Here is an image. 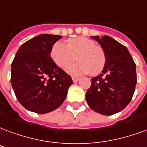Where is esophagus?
I'll return each mask as SVG.
<instances>
[{
	"instance_id": "34e87169",
	"label": "esophagus",
	"mask_w": 147,
	"mask_h": 147,
	"mask_svg": "<svg viewBox=\"0 0 147 147\" xmlns=\"http://www.w3.org/2000/svg\"><path fill=\"white\" fill-rule=\"evenodd\" d=\"M72 80H73L74 82H76L79 80V78H76V77H72Z\"/></svg>"
}]
</instances>
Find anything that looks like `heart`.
I'll use <instances>...</instances> for the list:
<instances>
[{"mask_svg": "<svg viewBox=\"0 0 147 147\" xmlns=\"http://www.w3.org/2000/svg\"><path fill=\"white\" fill-rule=\"evenodd\" d=\"M51 56L55 64L62 69L68 68L76 57L78 62L67 69L68 73L73 76L88 72L92 76L98 75L106 64L104 49L95 45L93 40L83 36L71 39L66 44L62 42L54 43Z\"/></svg>", "mask_w": 147, "mask_h": 147, "instance_id": "b5f03b06", "label": "heart"}]
</instances>
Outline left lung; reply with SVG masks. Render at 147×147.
I'll use <instances>...</instances> for the list:
<instances>
[{
	"instance_id": "1",
	"label": "left lung",
	"mask_w": 147,
	"mask_h": 147,
	"mask_svg": "<svg viewBox=\"0 0 147 147\" xmlns=\"http://www.w3.org/2000/svg\"><path fill=\"white\" fill-rule=\"evenodd\" d=\"M106 54L102 73L91 79L86 93L89 107L96 112L111 115L119 112L130 103L137 82L136 64L128 49L108 36H91Z\"/></svg>"
}]
</instances>
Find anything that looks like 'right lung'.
Listing matches in <instances>:
<instances>
[{
  "label": "right lung",
  "instance_id": "add662e5",
  "mask_svg": "<svg viewBox=\"0 0 147 147\" xmlns=\"http://www.w3.org/2000/svg\"><path fill=\"white\" fill-rule=\"evenodd\" d=\"M61 36L41 34L22 45L11 63V83L19 103L37 114L60 107L73 83L70 76L51 57L53 45Z\"/></svg>",
  "mask_w": 147,
  "mask_h": 147
}]
</instances>
